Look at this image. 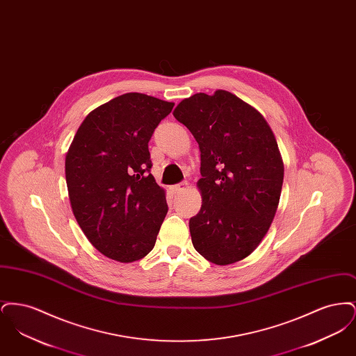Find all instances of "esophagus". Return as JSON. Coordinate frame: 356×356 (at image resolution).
Listing matches in <instances>:
<instances>
[{"mask_svg":"<svg viewBox=\"0 0 356 356\" xmlns=\"http://www.w3.org/2000/svg\"><path fill=\"white\" fill-rule=\"evenodd\" d=\"M186 186H188V183L186 181H181V183L176 184V186H170V191H172V193H180L181 191L186 189Z\"/></svg>","mask_w":356,"mask_h":356,"instance_id":"esophagus-1","label":"esophagus"}]
</instances>
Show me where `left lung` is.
Returning <instances> with one entry per match:
<instances>
[{"instance_id": "1", "label": "left lung", "mask_w": 356, "mask_h": 356, "mask_svg": "<svg viewBox=\"0 0 356 356\" xmlns=\"http://www.w3.org/2000/svg\"><path fill=\"white\" fill-rule=\"evenodd\" d=\"M200 148L202 208L189 219L192 244L227 266L252 254L268 232L284 165L264 118L227 90L196 93L173 111Z\"/></svg>"}]
</instances>
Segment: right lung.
Instances as JSON below:
<instances>
[{"mask_svg":"<svg viewBox=\"0 0 356 356\" xmlns=\"http://www.w3.org/2000/svg\"><path fill=\"white\" fill-rule=\"evenodd\" d=\"M173 105L136 92L105 102L85 118L65 157L76 220L96 250L121 263L152 251L168 212L148 143Z\"/></svg>","mask_w":356,"mask_h":356,"instance_id":"add662e5","label":"right lung"}]
</instances>
